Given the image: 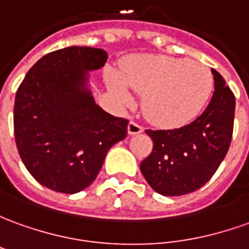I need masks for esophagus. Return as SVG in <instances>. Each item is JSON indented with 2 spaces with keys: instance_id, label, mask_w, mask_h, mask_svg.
<instances>
[{
  "instance_id": "34e87169",
  "label": "esophagus",
  "mask_w": 249,
  "mask_h": 249,
  "mask_svg": "<svg viewBox=\"0 0 249 249\" xmlns=\"http://www.w3.org/2000/svg\"><path fill=\"white\" fill-rule=\"evenodd\" d=\"M127 131H128V134H130V135L140 134V133H142V131H143V127H142L141 124H138L137 122L131 121L130 123H128Z\"/></svg>"
}]
</instances>
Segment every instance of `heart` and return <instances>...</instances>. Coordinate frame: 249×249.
Masks as SVG:
<instances>
[{
	"label": "heart",
	"instance_id": "1",
	"mask_svg": "<svg viewBox=\"0 0 249 249\" xmlns=\"http://www.w3.org/2000/svg\"><path fill=\"white\" fill-rule=\"evenodd\" d=\"M107 82L122 104L131 99L127 88L143 95V112L164 127L195 119L213 92V74L206 65L168 55L133 56L122 65L121 77L108 71Z\"/></svg>",
	"mask_w": 249,
	"mask_h": 249
}]
</instances>
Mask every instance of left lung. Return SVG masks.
Segmentation results:
<instances>
[{"mask_svg":"<svg viewBox=\"0 0 249 249\" xmlns=\"http://www.w3.org/2000/svg\"><path fill=\"white\" fill-rule=\"evenodd\" d=\"M214 93L202 114L180 128L146 130L153 150L141 172L156 193L179 196L205 186L231 146L236 99L224 77L212 69Z\"/></svg>","mask_w":249,"mask_h":249,"instance_id":"1","label":"left lung"}]
</instances>
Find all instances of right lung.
I'll list each match as a JSON object with an SVG mask.
<instances>
[{"label": "right lung", "instance_id": "obj_1", "mask_svg": "<svg viewBox=\"0 0 249 249\" xmlns=\"http://www.w3.org/2000/svg\"><path fill=\"white\" fill-rule=\"evenodd\" d=\"M102 49L71 46L42 56L17 89L13 109L20 159L42 186L75 194L93 183L128 121L99 107L88 71L107 62Z\"/></svg>", "mask_w": 249, "mask_h": 249}]
</instances>
